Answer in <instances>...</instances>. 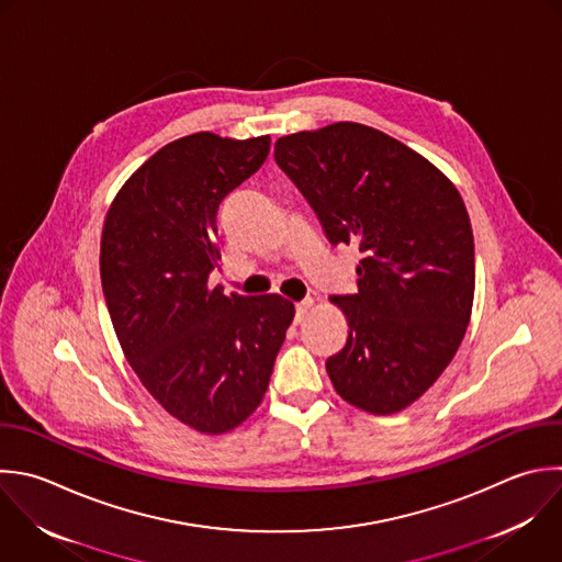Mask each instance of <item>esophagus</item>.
<instances>
[{"label": "esophagus", "mask_w": 562, "mask_h": 562, "mask_svg": "<svg viewBox=\"0 0 562 562\" xmlns=\"http://www.w3.org/2000/svg\"><path fill=\"white\" fill-rule=\"evenodd\" d=\"M312 303H314L312 299H305V301L296 303V316H294V318H296V323H301V321H303V316L307 314V310L312 307Z\"/></svg>", "instance_id": "1"}]
</instances>
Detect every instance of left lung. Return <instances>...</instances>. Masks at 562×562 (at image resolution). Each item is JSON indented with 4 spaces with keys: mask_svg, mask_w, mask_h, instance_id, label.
<instances>
[{
    "mask_svg": "<svg viewBox=\"0 0 562 562\" xmlns=\"http://www.w3.org/2000/svg\"><path fill=\"white\" fill-rule=\"evenodd\" d=\"M274 160L327 239L356 244L358 292L331 296L349 323L325 367L349 404L391 415L428 391L457 353L474 299V239L454 184L400 140L334 123L283 136Z\"/></svg>",
    "mask_w": 562,
    "mask_h": 562,
    "instance_id": "obj_1",
    "label": "left lung"
}]
</instances>
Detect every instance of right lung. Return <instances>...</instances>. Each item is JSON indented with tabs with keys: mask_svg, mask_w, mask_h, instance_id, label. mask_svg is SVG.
<instances>
[{
	"mask_svg": "<svg viewBox=\"0 0 562 562\" xmlns=\"http://www.w3.org/2000/svg\"><path fill=\"white\" fill-rule=\"evenodd\" d=\"M268 151L270 136L173 140L123 184L103 226L101 283L123 353L167 413L206 435L255 413L294 318L279 294L209 285L220 206Z\"/></svg>",
	"mask_w": 562,
	"mask_h": 562,
	"instance_id": "add662e5",
	"label": "right lung"
}]
</instances>
